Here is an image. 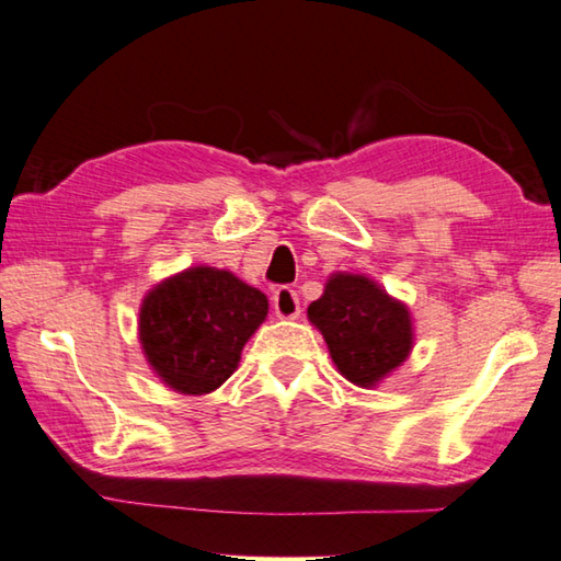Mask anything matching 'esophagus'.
<instances>
[{"mask_svg": "<svg viewBox=\"0 0 561 561\" xmlns=\"http://www.w3.org/2000/svg\"><path fill=\"white\" fill-rule=\"evenodd\" d=\"M271 300H273V310H276V314L283 317V320H293V317L300 314L298 293L288 288V285H280V288L273 290Z\"/></svg>", "mask_w": 561, "mask_h": 561, "instance_id": "obj_1", "label": "esophagus"}]
</instances>
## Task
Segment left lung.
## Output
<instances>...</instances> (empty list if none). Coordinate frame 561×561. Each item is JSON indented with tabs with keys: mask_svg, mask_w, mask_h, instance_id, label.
Listing matches in <instances>:
<instances>
[{
	"mask_svg": "<svg viewBox=\"0 0 561 561\" xmlns=\"http://www.w3.org/2000/svg\"><path fill=\"white\" fill-rule=\"evenodd\" d=\"M308 317L322 332L340 374L356 386H376L412 348L408 308L364 276L336 273Z\"/></svg>",
	"mask_w": 561,
	"mask_h": 561,
	"instance_id": "1",
	"label": "left lung"
}]
</instances>
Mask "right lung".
Wrapping results in <instances>:
<instances>
[{
  "label": "right lung",
  "instance_id": "obj_1",
  "mask_svg": "<svg viewBox=\"0 0 561 561\" xmlns=\"http://www.w3.org/2000/svg\"><path fill=\"white\" fill-rule=\"evenodd\" d=\"M268 314V298L234 273L207 266L163 280L141 305L144 354L178 393H213Z\"/></svg>",
  "mask_w": 561,
  "mask_h": 561
}]
</instances>
